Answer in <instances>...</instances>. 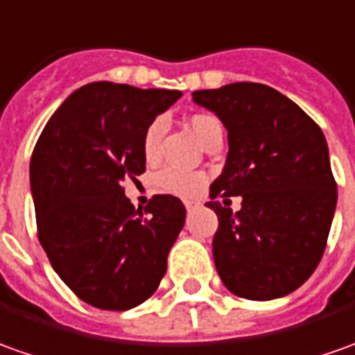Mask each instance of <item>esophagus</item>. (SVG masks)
<instances>
[{
    "instance_id": "34e87169",
    "label": "esophagus",
    "mask_w": 355,
    "mask_h": 355,
    "mask_svg": "<svg viewBox=\"0 0 355 355\" xmlns=\"http://www.w3.org/2000/svg\"><path fill=\"white\" fill-rule=\"evenodd\" d=\"M184 206H187V209H188V211H190V209H194V208H196V202H187V204H184Z\"/></svg>"
}]
</instances>
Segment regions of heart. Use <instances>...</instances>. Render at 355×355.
<instances>
[{"label":"heart","instance_id":"heart-1","mask_svg":"<svg viewBox=\"0 0 355 355\" xmlns=\"http://www.w3.org/2000/svg\"><path fill=\"white\" fill-rule=\"evenodd\" d=\"M188 126L192 130V134L200 139V144L204 141V137L208 136L209 130L219 126V122L214 116L208 114H196L190 118ZM161 122H151L149 128L144 134V155L146 159H153L157 155L159 139H161ZM206 178L200 173H190V171H182V168H165L161 171L155 178V184L161 192H167L173 196L178 198H194L202 192Z\"/></svg>","mask_w":355,"mask_h":355}]
</instances>
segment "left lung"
I'll return each mask as SVG.
<instances>
[{"mask_svg":"<svg viewBox=\"0 0 355 355\" xmlns=\"http://www.w3.org/2000/svg\"><path fill=\"white\" fill-rule=\"evenodd\" d=\"M192 101L227 130V159L206 204L219 221V278L239 297H284L319 266L334 218L338 194L324 134L268 85L231 83L194 91ZM219 196H241V209H223Z\"/></svg>","mask_w":355,"mask_h":355,"instance_id":"1","label":"left lung"}]
</instances>
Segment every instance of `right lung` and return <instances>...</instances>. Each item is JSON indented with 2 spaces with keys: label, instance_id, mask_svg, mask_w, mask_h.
<instances>
[{
  "label": "right lung",
  "instance_id": "1",
  "mask_svg": "<svg viewBox=\"0 0 355 355\" xmlns=\"http://www.w3.org/2000/svg\"><path fill=\"white\" fill-rule=\"evenodd\" d=\"M180 96L89 83L67 96L36 141L31 194L40 245L67 288L96 309L137 307L167 272L187 209L157 194L144 216L122 182L146 171L144 134Z\"/></svg>",
  "mask_w": 355,
  "mask_h": 355
}]
</instances>
